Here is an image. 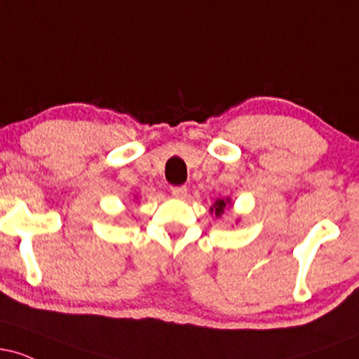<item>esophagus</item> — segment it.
<instances>
[{
  "instance_id": "34e87169",
  "label": "esophagus",
  "mask_w": 359,
  "mask_h": 359,
  "mask_svg": "<svg viewBox=\"0 0 359 359\" xmlns=\"http://www.w3.org/2000/svg\"><path fill=\"white\" fill-rule=\"evenodd\" d=\"M170 192L177 199H184L187 196V187L185 185H174V187H170Z\"/></svg>"
}]
</instances>
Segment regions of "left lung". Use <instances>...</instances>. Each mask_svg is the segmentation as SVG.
Masks as SVG:
<instances>
[{"label":"left lung","instance_id":"8db88e82","mask_svg":"<svg viewBox=\"0 0 359 359\" xmlns=\"http://www.w3.org/2000/svg\"><path fill=\"white\" fill-rule=\"evenodd\" d=\"M228 208H229V197L228 199L219 197V199H216V203L211 205V214H216V217H221Z\"/></svg>","mask_w":359,"mask_h":359}]
</instances>
